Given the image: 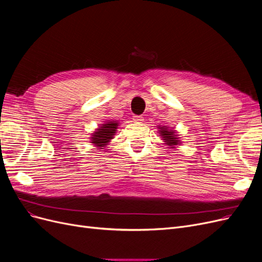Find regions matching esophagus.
Wrapping results in <instances>:
<instances>
[{"mask_svg": "<svg viewBox=\"0 0 262 262\" xmlns=\"http://www.w3.org/2000/svg\"><path fill=\"white\" fill-rule=\"evenodd\" d=\"M133 121L134 122H139V123H142L144 121V118L142 116H133Z\"/></svg>", "mask_w": 262, "mask_h": 262, "instance_id": "esophagus-1", "label": "esophagus"}]
</instances>
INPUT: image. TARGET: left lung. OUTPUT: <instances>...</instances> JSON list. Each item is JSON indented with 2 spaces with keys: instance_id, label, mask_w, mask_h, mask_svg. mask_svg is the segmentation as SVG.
<instances>
[{
  "instance_id": "left-lung-1",
  "label": "left lung",
  "mask_w": 262,
  "mask_h": 262,
  "mask_svg": "<svg viewBox=\"0 0 262 262\" xmlns=\"http://www.w3.org/2000/svg\"><path fill=\"white\" fill-rule=\"evenodd\" d=\"M158 133L161 134L162 139L167 145H169L171 148H175L176 145H180V140L177 136L176 130L169 129L166 125H160L158 126Z\"/></svg>"
}]
</instances>
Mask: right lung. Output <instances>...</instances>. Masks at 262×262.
<instances>
[{
    "mask_svg": "<svg viewBox=\"0 0 262 262\" xmlns=\"http://www.w3.org/2000/svg\"><path fill=\"white\" fill-rule=\"evenodd\" d=\"M118 121H110L108 120L104 124H101L98 129H96L91 138V143H93L97 148L105 147L114 136L118 129Z\"/></svg>",
    "mask_w": 262,
    "mask_h": 262,
    "instance_id": "obj_1",
    "label": "right lung"
}]
</instances>
